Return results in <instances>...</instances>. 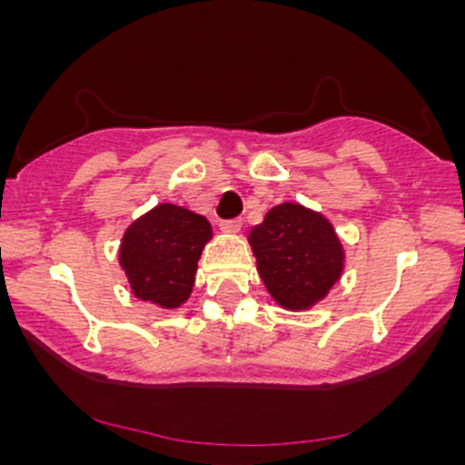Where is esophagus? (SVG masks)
I'll use <instances>...</instances> for the list:
<instances>
[{"label": "esophagus", "mask_w": 465, "mask_h": 465, "mask_svg": "<svg viewBox=\"0 0 465 465\" xmlns=\"http://www.w3.org/2000/svg\"><path fill=\"white\" fill-rule=\"evenodd\" d=\"M240 227H242V221H240V218H232V221H223L221 223V229L225 233H238Z\"/></svg>", "instance_id": "34e87169"}]
</instances>
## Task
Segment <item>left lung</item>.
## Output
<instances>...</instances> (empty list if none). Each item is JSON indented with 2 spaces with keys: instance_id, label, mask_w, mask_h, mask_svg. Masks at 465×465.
<instances>
[{
  "instance_id": "1",
  "label": "left lung",
  "mask_w": 465,
  "mask_h": 465,
  "mask_svg": "<svg viewBox=\"0 0 465 465\" xmlns=\"http://www.w3.org/2000/svg\"><path fill=\"white\" fill-rule=\"evenodd\" d=\"M247 240L266 292L284 311H311L345 271V247L334 225L302 203L271 207Z\"/></svg>"
}]
</instances>
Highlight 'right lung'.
<instances>
[{"label":"right lung","instance_id":"1","mask_svg":"<svg viewBox=\"0 0 465 465\" xmlns=\"http://www.w3.org/2000/svg\"><path fill=\"white\" fill-rule=\"evenodd\" d=\"M214 238L205 216L159 203L124 229L117 262L133 297L174 311L190 300L203 249Z\"/></svg>","mask_w":465,"mask_h":465}]
</instances>
